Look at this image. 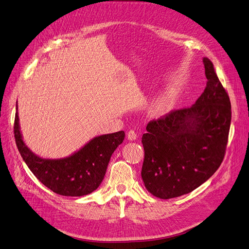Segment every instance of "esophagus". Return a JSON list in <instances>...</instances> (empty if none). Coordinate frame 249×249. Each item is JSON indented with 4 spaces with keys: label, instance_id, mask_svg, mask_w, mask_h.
<instances>
[{
    "label": "esophagus",
    "instance_id": "obj_1",
    "mask_svg": "<svg viewBox=\"0 0 249 249\" xmlns=\"http://www.w3.org/2000/svg\"><path fill=\"white\" fill-rule=\"evenodd\" d=\"M127 138H128V140H131L132 142V140H135L137 138V134L134 130H129L127 133Z\"/></svg>",
    "mask_w": 249,
    "mask_h": 249
}]
</instances>
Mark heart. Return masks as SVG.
<instances>
[{"mask_svg":"<svg viewBox=\"0 0 249 249\" xmlns=\"http://www.w3.org/2000/svg\"><path fill=\"white\" fill-rule=\"evenodd\" d=\"M172 106V94L169 91H164L159 94L157 98L150 103L148 111L151 116L160 117L167 114Z\"/></svg>","mask_w":249,"mask_h":249,"instance_id":"b5f03b06","label":"heart"}]
</instances>
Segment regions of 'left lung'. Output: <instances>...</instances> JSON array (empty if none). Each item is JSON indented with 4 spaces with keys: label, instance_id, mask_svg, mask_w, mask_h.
Returning a JSON list of instances; mask_svg holds the SVG:
<instances>
[{
    "label": "left lung",
    "instance_id": "left-lung-1",
    "mask_svg": "<svg viewBox=\"0 0 249 249\" xmlns=\"http://www.w3.org/2000/svg\"><path fill=\"white\" fill-rule=\"evenodd\" d=\"M202 62L208 82L196 104L150 121L142 138L144 186L161 199L199 187L219 169L225 156L231 103L211 60Z\"/></svg>",
    "mask_w": 249,
    "mask_h": 249
}]
</instances>
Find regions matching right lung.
<instances>
[{"label":"right lung","instance_id":"1","mask_svg":"<svg viewBox=\"0 0 249 249\" xmlns=\"http://www.w3.org/2000/svg\"><path fill=\"white\" fill-rule=\"evenodd\" d=\"M14 135L19 153L29 170L45 186L64 196H83L98 188L113 153L125 138L124 131L104 134L93 137L69 157L40 158L24 142L18 112L15 115Z\"/></svg>","mask_w":249,"mask_h":249}]
</instances>
